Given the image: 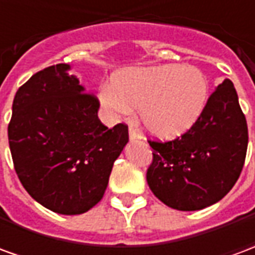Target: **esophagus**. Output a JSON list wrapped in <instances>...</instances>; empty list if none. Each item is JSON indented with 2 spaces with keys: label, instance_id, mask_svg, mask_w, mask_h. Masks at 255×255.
<instances>
[{
  "label": "esophagus",
  "instance_id": "esophagus-1",
  "mask_svg": "<svg viewBox=\"0 0 255 255\" xmlns=\"http://www.w3.org/2000/svg\"><path fill=\"white\" fill-rule=\"evenodd\" d=\"M140 138L139 136V133L136 129H133L132 127H129V140H138Z\"/></svg>",
  "mask_w": 255,
  "mask_h": 255
}]
</instances>
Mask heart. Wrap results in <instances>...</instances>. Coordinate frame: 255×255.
<instances>
[{"instance_id": "heart-1", "label": "heart", "mask_w": 255, "mask_h": 255, "mask_svg": "<svg viewBox=\"0 0 255 255\" xmlns=\"http://www.w3.org/2000/svg\"><path fill=\"white\" fill-rule=\"evenodd\" d=\"M209 80L194 65H154L126 69L112 79L101 102L116 116L139 108L143 128L158 139H175L190 131L202 116Z\"/></svg>"}]
</instances>
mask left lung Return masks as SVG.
Instances as JSON below:
<instances>
[{"label": "left lung", "instance_id": "8db88e82", "mask_svg": "<svg viewBox=\"0 0 255 255\" xmlns=\"http://www.w3.org/2000/svg\"><path fill=\"white\" fill-rule=\"evenodd\" d=\"M153 151L146 180L166 206L183 212L208 208L241 176L249 132L230 79L217 86L195 126L169 142L149 140Z\"/></svg>", "mask_w": 255, "mask_h": 255}]
</instances>
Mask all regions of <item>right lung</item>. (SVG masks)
Listing matches in <instances>:
<instances>
[{"mask_svg": "<svg viewBox=\"0 0 255 255\" xmlns=\"http://www.w3.org/2000/svg\"><path fill=\"white\" fill-rule=\"evenodd\" d=\"M69 69V64L47 67L17 90L8 138L25 191L52 212L72 216L102 199L128 127H105L98 100Z\"/></svg>", "mask_w": 255, "mask_h": 255, "instance_id": "1", "label": "right lung"}]
</instances>
